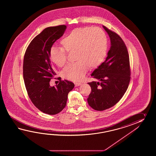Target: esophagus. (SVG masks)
I'll list each match as a JSON object with an SVG mask.
<instances>
[{"label": "esophagus", "mask_w": 156, "mask_h": 156, "mask_svg": "<svg viewBox=\"0 0 156 156\" xmlns=\"http://www.w3.org/2000/svg\"><path fill=\"white\" fill-rule=\"evenodd\" d=\"M82 83H75V86H79L80 85H81Z\"/></svg>", "instance_id": "esophagus-1"}]
</instances>
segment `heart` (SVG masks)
<instances>
[{"label": "heart", "instance_id": "obj_1", "mask_svg": "<svg viewBox=\"0 0 156 156\" xmlns=\"http://www.w3.org/2000/svg\"><path fill=\"white\" fill-rule=\"evenodd\" d=\"M64 47H53L51 58L58 66L67 61V53L75 51V62L69 64L63 71L65 79L76 81L83 79L88 67L99 66L106 58L108 40L106 34L99 28L85 27L73 30L61 41Z\"/></svg>", "mask_w": 156, "mask_h": 156}]
</instances>
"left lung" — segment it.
I'll list each match as a JSON object with an SVG mask.
<instances>
[{
  "label": "left lung",
  "mask_w": 156,
  "mask_h": 156,
  "mask_svg": "<svg viewBox=\"0 0 156 156\" xmlns=\"http://www.w3.org/2000/svg\"><path fill=\"white\" fill-rule=\"evenodd\" d=\"M103 28L109 36L111 46L105 61L91 75L99 81L88 83L91 91L87 103L98 111L115 105L126 92L130 80L129 57L126 44L118 34L106 27Z\"/></svg>",
  "instance_id": "obj_1"
}]
</instances>
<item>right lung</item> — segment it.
Here are the masks:
<instances>
[{
  "label": "right lung",
  "mask_w": 156,
  "mask_h": 156,
  "mask_svg": "<svg viewBox=\"0 0 156 156\" xmlns=\"http://www.w3.org/2000/svg\"><path fill=\"white\" fill-rule=\"evenodd\" d=\"M66 26L47 27L30 42L24 54V81L30 99L43 113L55 115L66 105L68 94L75 85L66 80L51 86V79L56 75L51 61L53 43L62 36Z\"/></svg>",
  "instance_id": "add662e5"
}]
</instances>
